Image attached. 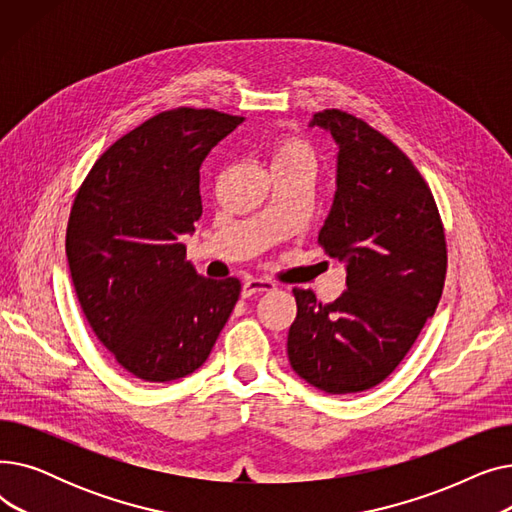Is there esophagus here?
Returning a JSON list of instances; mask_svg holds the SVG:
<instances>
[{
  "label": "esophagus",
  "instance_id": "34e87169",
  "mask_svg": "<svg viewBox=\"0 0 512 512\" xmlns=\"http://www.w3.org/2000/svg\"><path fill=\"white\" fill-rule=\"evenodd\" d=\"M276 284L270 280H261V278H249L245 284H242V297H253L257 292H270L274 290Z\"/></svg>",
  "mask_w": 512,
  "mask_h": 512
}]
</instances>
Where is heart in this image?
<instances>
[{
  "mask_svg": "<svg viewBox=\"0 0 512 512\" xmlns=\"http://www.w3.org/2000/svg\"><path fill=\"white\" fill-rule=\"evenodd\" d=\"M286 164H303V166L311 168L313 153H311L309 145L301 139H282L274 147L272 166H286Z\"/></svg>",
  "mask_w": 512,
  "mask_h": 512,
  "instance_id": "heart-1",
  "label": "heart"
}]
</instances>
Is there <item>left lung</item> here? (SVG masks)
I'll use <instances>...</instances> for the list:
<instances>
[{
	"mask_svg": "<svg viewBox=\"0 0 512 512\" xmlns=\"http://www.w3.org/2000/svg\"><path fill=\"white\" fill-rule=\"evenodd\" d=\"M338 147L336 193L319 245L346 267V290L317 303L294 288L288 361L328 394L384 382L434 315L446 278V240L427 182L382 132L326 110L313 116Z\"/></svg>",
	"mask_w": 512,
	"mask_h": 512,
	"instance_id": "8db88e82",
	"label": "left lung"
}]
</instances>
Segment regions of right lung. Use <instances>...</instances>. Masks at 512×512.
Returning <instances> with one entry per match:
<instances>
[{"mask_svg": "<svg viewBox=\"0 0 512 512\" xmlns=\"http://www.w3.org/2000/svg\"><path fill=\"white\" fill-rule=\"evenodd\" d=\"M240 122L193 107L161 112L107 149L78 188L66 230L76 297L134 378L197 371L238 301L240 282L199 276L182 236L203 213V159Z\"/></svg>", "mask_w": 512, "mask_h": 512, "instance_id": "add662e5", "label": "right lung"}]
</instances>
